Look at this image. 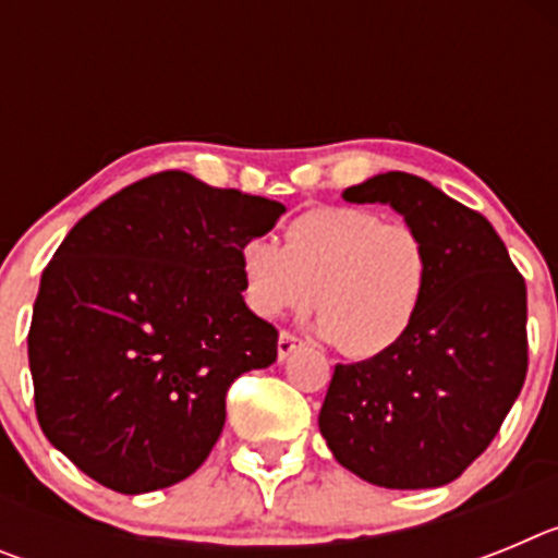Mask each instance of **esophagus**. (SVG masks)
<instances>
[{
  "mask_svg": "<svg viewBox=\"0 0 558 558\" xmlns=\"http://www.w3.org/2000/svg\"><path fill=\"white\" fill-rule=\"evenodd\" d=\"M299 347H302V338H295L293 332H288V329H284V332L279 335V343H276V349H279V360L290 357V354H293Z\"/></svg>",
  "mask_w": 558,
  "mask_h": 558,
  "instance_id": "1",
  "label": "esophagus"
}]
</instances>
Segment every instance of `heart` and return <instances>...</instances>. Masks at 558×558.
Here are the masks:
<instances>
[{
    "label": "heart",
    "instance_id": "obj_1",
    "mask_svg": "<svg viewBox=\"0 0 558 558\" xmlns=\"http://www.w3.org/2000/svg\"><path fill=\"white\" fill-rule=\"evenodd\" d=\"M245 302L274 318L315 299L324 335L349 357H377L411 332L430 284L422 231L357 206H315L284 229V248L254 236L240 251Z\"/></svg>",
    "mask_w": 558,
    "mask_h": 558
}]
</instances>
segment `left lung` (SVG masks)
<instances>
[{"mask_svg": "<svg viewBox=\"0 0 558 558\" xmlns=\"http://www.w3.org/2000/svg\"><path fill=\"white\" fill-rule=\"evenodd\" d=\"M391 204L422 231L430 284L411 332L386 354L338 363L318 427L340 466L386 489L456 481L500 430L529 372L525 279L481 211L411 172L343 190Z\"/></svg>", "mask_w": 558, "mask_h": 558, "instance_id": "8db88e82", "label": "left lung"}]
</instances>
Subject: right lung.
I'll use <instances>...</instances> for the list:
<instances>
[{
	"mask_svg": "<svg viewBox=\"0 0 558 558\" xmlns=\"http://www.w3.org/2000/svg\"><path fill=\"white\" fill-rule=\"evenodd\" d=\"M282 211L165 170L69 231L41 274L27 352L38 425L77 470L142 495L206 461L231 383L276 360L240 251Z\"/></svg>",
	"mask_w": 558,
	"mask_h": 558,
	"instance_id": "obj_1",
	"label": "right lung"
}]
</instances>
